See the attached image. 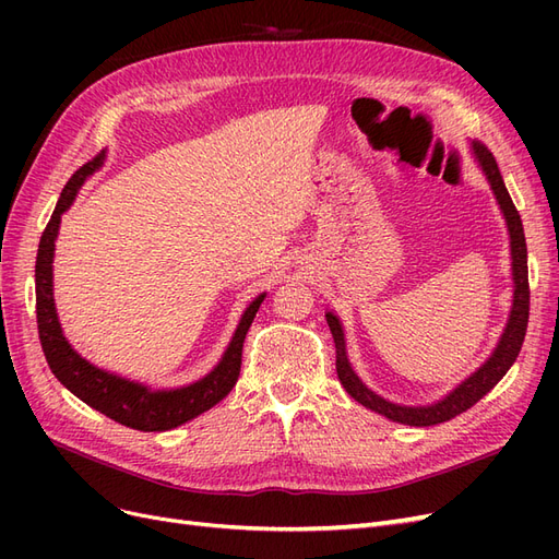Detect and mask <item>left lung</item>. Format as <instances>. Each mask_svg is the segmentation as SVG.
<instances>
[{"mask_svg": "<svg viewBox=\"0 0 559 559\" xmlns=\"http://www.w3.org/2000/svg\"><path fill=\"white\" fill-rule=\"evenodd\" d=\"M473 151H476V158L483 165V173L487 175L489 186H492V191L501 205V212L506 216V224H509V233H511V257H513V280H515L513 310H511V319H509V324H506V331H503L492 357H489L476 370V373L466 378L443 401H438L433 405H419V408H408V405L384 401L382 396L370 392V389L357 378V373H354L349 361H347L345 335H343L341 321H337V317L333 312H326V321H329V329L333 333V343H335V370H337V378H341L343 386L347 389V394L354 401L366 405V408L384 415L386 419L401 421V425L431 427V425H441V421H448L456 415L466 413L471 405H476L489 392V389H492L506 373H509V368L518 359L520 347L524 343V333H527L530 277H527V242H524L522 218L513 205L509 191H506V183L501 179L499 165L492 156V151H489L480 142L473 146Z\"/></svg>", "mask_w": 559, "mask_h": 559, "instance_id": "8db88e82", "label": "left lung"}]
</instances>
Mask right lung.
<instances>
[{"instance_id": "right-lung-1", "label": "right lung", "mask_w": 559, "mask_h": 559, "mask_svg": "<svg viewBox=\"0 0 559 559\" xmlns=\"http://www.w3.org/2000/svg\"><path fill=\"white\" fill-rule=\"evenodd\" d=\"M103 158H105L103 154H97L93 160L81 165L79 170L70 177V181L64 183L58 205L53 210V216H50V222L41 233L37 265H35L39 341H41L44 357L50 370H53V376L70 389L74 396H79L83 403H88L91 408L99 411L109 419L118 421V425L130 427V429L167 431L198 417L200 413L210 411L212 405H216L218 401L228 396V392L240 378L245 335L251 326L253 317H257L265 294H261L245 310L240 326L235 331L224 359L218 361V366L210 376L189 386L170 389V392H151V389L144 384L105 373V370H99L86 359H81L79 354L70 347V343L64 341L62 329H60L56 302H53V265L50 263H53L60 216L67 207L72 205L79 186L86 181V177L93 175L99 165H103Z\"/></svg>"}]
</instances>
